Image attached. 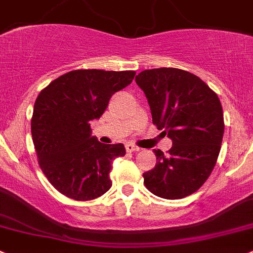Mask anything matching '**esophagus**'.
<instances>
[{"label": "esophagus", "mask_w": 253, "mask_h": 253, "mask_svg": "<svg viewBox=\"0 0 253 253\" xmlns=\"http://www.w3.org/2000/svg\"><path fill=\"white\" fill-rule=\"evenodd\" d=\"M126 152H136V151H140V147H137V146H135L134 144H126Z\"/></svg>", "instance_id": "34e87169"}]
</instances>
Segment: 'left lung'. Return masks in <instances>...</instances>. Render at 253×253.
I'll list each match as a JSON object with an SVG mask.
<instances>
[{"label": "left lung", "mask_w": 253, "mask_h": 253, "mask_svg": "<svg viewBox=\"0 0 253 253\" xmlns=\"http://www.w3.org/2000/svg\"><path fill=\"white\" fill-rule=\"evenodd\" d=\"M135 82L145 92L153 124L173 141L168 156L155 150L157 163L144 173L145 186L162 199L189 196L217 163L224 134L219 98L199 77L178 68L144 70Z\"/></svg>", "instance_id": "obj_1"}]
</instances>
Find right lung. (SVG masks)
Returning a JSON list of instances; mask_svg holds the SVG:
<instances>
[{"label": "right lung", "mask_w": 253, "mask_h": 253, "mask_svg": "<svg viewBox=\"0 0 253 253\" xmlns=\"http://www.w3.org/2000/svg\"><path fill=\"white\" fill-rule=\"evenodd\" d=\"M135 72L79 69L49 83L34 105L31 135L41 170L69 199L88 201L112 186L113 160L126 155L123 144H101L91 135L114 92L132 82Z\"/></svg>", "instance_id": "obj_1"}]
</instances>
